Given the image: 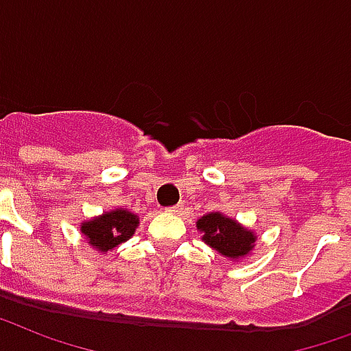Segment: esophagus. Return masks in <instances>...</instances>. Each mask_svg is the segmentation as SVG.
I'll return each instance as SVG.
<instances>
[{"label":"esophagus","instance_id":"obj_1","mask_svg":"<svg viewBox=\"0 0 351 351\" xmlns=\"http://www.w3.org/2000/svg\"><path fill=\"white\" fill-rule=\"evenodd\" d=\"M166 213H168V215H181V213H183V205H173V207H168Z\"/></svg>","mask_w":351,"mask_h":351}]
</instances>
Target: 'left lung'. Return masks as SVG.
<instances>
[{
	"mask_svg": "<svg viewBox=\"0 0 351 351\" xmlns=\"http://www.w3.org/2000/svg\"><path fill=\"white\" fill-rule=\"evenodd\" d=\"M202 241L229 261H242L254 252L257 235L239 220L220 210L207 213L196 222Z\"/></svg>",
	"mask_w": 351,
	"mask_h": 351,
	"instance_id": "obj_1",
	"label": "left lung"
}]
</instances>
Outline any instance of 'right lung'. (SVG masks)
<instances>
[{"mask_svg": "<svg viewBox=\"0 0 351 351\" xmlns=\"http://www.w3.org/2000/svg\"><path fill=\"white\" fill-rule=\"evenodd\" d=\"M138 223L141 220L135 213L116 207L81 222V233L88 246L94 247L97 254L105 255L135 235Z\"/></svg>", "mask_w": 351, "mask_h": 351, "instance_id": "1", "label": "right lung"}]
</instances>
